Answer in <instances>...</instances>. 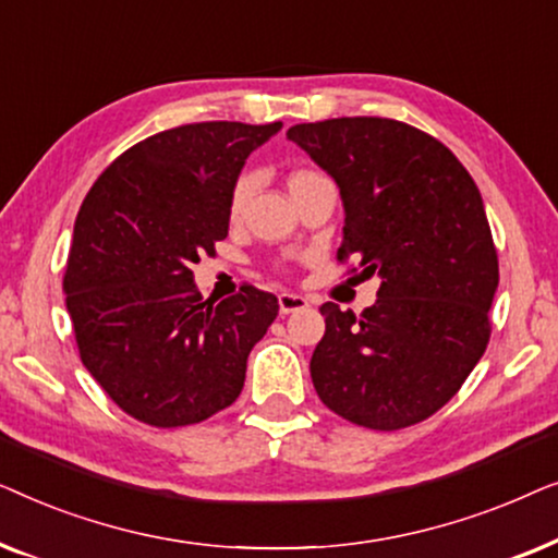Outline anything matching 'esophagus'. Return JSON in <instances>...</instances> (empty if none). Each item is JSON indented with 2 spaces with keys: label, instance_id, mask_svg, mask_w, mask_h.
I'll return each instance as SVG.
<instances>
[{
  "label": "esophagus",
  "instance_id": "esophagus-1",
  "mask_svg": "<svg viewBox=\"0 0 558 558\" xmlns=\"http://www.w3.org/2000/svg\"><path fill=\"white\" fill-rule=\"evenodd\" d=\"M310 307V300L302 294H279V312L281 315H292V312H300V310H307Z\"/></svg>",
  "mask_w": 558,
  "mask_h": 558
}]
</instances>
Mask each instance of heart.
<instances>
[{
    "label": "heart",
    "instance_id": "1",
    "mask_svg": "<svg viewBox=\"0 0 558 558\" xmlns=\"http://www.w3.org/2000/svg\"><path fill=\"white\" fill-rule=\"evenodd\" d=\"M315 178H323V174L317 172H310V170H296L289 174V185H296V182H304V180H315ZM251 190H254V178L251 174H243V178L235 182L233 193H231V213H241L243 205H246Z\"/></svg>",
    "mask_w": 558,
    "mask_h": 558
}]
</instances>
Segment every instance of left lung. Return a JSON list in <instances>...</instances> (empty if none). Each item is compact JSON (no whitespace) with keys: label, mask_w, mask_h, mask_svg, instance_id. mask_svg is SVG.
<instances>
[{"label":"left lung","mask_w":558,"mask_h":558,"mask_svg":"<svg viewBox=\"0 0 558 558\" xmlns=\"http://www.w3.org/2000/svg\"><path fill=\"white\" fill-rule=\"evenodd\" d=\"M287 140L340 190V262L357 256L365 277L380 279L361 317L319 307L315 391L368 429L424 422L460 391L490 338L498 254L475 180L445 144L393 119L296 124Z\"/></svg>","instance_id":"8db88e82"}]
</instances>
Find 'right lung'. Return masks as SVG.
Here are the masks:
<instances>
[{"instance_id": "1", "label": "right lung", "mask_w": 558, "mask_h": 558, "mask_svg": "<svg viewBox=\"0 0 558 558\" xmlns=\"http://www.w3.org/2000/svg\"><path fill=\"white\" fill-rule=\"evenodd\" d=\"M281 121H208L126 149L88 190L63 279L81 361L119 409L187 426L231 407L251 348L279 315L256 287L203 300L193 264L228 235L248 155Z\"/></svg>"}]
</instances>
